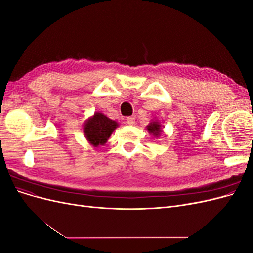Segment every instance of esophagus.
<instances>
[{"label": "esophagus", "instance_id": "obj_1", "mask_svg": "<svg viewBox=\"0 0 253 253\" xmlns=\"http://www.w3.org/2000/svg\"><path fill=\"white\" fill-rule=\"evenodd\" d=\"M126 122H127V124H128L129 126H133V125L135 124V117H132V116L127 117V118H126Z\"/></svg>", "mask_w": 253, "mask_h": 253}]
</instances>
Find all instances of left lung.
<instances>
[{
	"label": "left lung",
	"instance_id": "obj_1",
	"mask_svg": "<svg viewBox=\"0 0 253 253\" xmlns=\"http://www.w3.org/2000/svg\"><path fill=\"white\" fill-rule=\"evenodd\" d=\"M147 129H148L150 134L154 135V136H159V134L163 132L162 126L159 125L158 121H152V122H150L149 126H147Z\"/></svg>",
	"mask_w": 253,
	"mask_h": 253
}]
</instances>
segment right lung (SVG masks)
<instances>
[{
  "mask_svg": "<svg viewBox=\"0 0 253 253\" xmlns=\"http://www.w3.org/2000/svg\"><path fill=\"white\" fill-rule=\"evenodd\" d=\"M118 124L116 121L106 117L102 113H95L94 116L89 117L83 126V132L87 141L94 147L103 145L112 133L117 128Z\"/></svg>",
  "mask_w": 253,
  "mask_h": 253,
  "instance_id": "right-lung-1",
  "label": "right lung"
}]
</instances>
